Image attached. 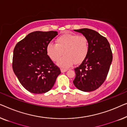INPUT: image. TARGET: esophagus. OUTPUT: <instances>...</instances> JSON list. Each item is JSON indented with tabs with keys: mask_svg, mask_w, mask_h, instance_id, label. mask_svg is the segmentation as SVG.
<instances>
[{
	"mask_svg": "<svg viewBox=\"0 0 127 127\" xmlns=\"http://www.w3.org/2000/svg\"><path fill=\"white\" fill-rule=\"evenodd\" d=\"M68 70V69H61V72L63 73V72H66V71H67Z\"/></svg>",
	"mask_w": 127,
	"mask_h": 127,
	"instance_id": "1",
	"label": "esophagus"
}]
</instances>
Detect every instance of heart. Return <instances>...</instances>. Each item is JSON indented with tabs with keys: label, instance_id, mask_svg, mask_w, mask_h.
<instances>
[{
	"label": "heart",
	"instance_id": "1",
	"mask_svg": "<svg viewBox=\"0 0 127 127\" xmlns=\"http://www.w3.org/2000/svg\"><path fill=\"white\" fill-rule=\"evenodd\" d=\"M55 42L56 44H48L46 48V53L51 60L56 62L60 59L63 53L64 56L58 63L63 68H68L75 63H82L88 55V40L83 35L65 33L58 37Z\"/></svg>",
	"mask_w": 127,
	"mask_h": 127
}]
</instances>
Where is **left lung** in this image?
Instances as JSON below:
<instances>
[{
	"mask_svg": "<svg viewBox=\"0 0 127 127\" xmlns=\"http://www.w3.org/2000/svg\"><path fill=\"white\" fill-rule=\"evenodd\" d=\"M74 31L86 37L89 51L86 59L75 68L76 75L73 83L80 90L92 92L106 79L113 59L111 48L108 40L93 30L84 28Z\"/></svg>",
	"mask_w": 127,
	"mask_h": 127,
	"instance_id": "1",
	"label": "left lung"
}]
</instances>
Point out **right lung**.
<instances>
[{
    "label": "right lung",
    "instance_id": "add662e5",
    "mask_svg": "<svg viewBox=\"0 0 127 127\" xmlns=\"http://www.w3.org/2000/svg\"><path fill=\"white\" fill-rule=\"evenodd\" d=\"M58 34L56 31L32 32L14 48V72L22 86L32 93L48 92L61 73L46 52V46Z\"/></svg>",
    "mask_w": 127,
    "mask_h": 127
}]
</instances>
